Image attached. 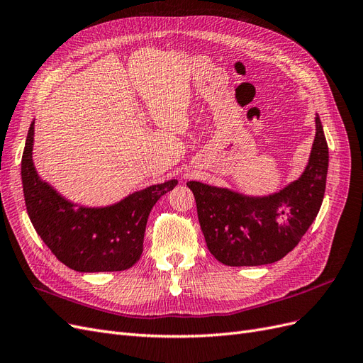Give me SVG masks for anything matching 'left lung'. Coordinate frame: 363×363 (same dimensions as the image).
<instances>
[{
    "instance_id": "left-lung-1",
    "label": "left lung",
    "mask_w": 363,
    "mask_h": 363,
    "mask_svg": "<svg viewBox=\"0 0 363 363\" xmlns=\"http://www.w3.org/2000/svg\"><path fill=\"white\" fill-rule=\"evenodd\" d=\"M309 163L298 180L268 196H247L225 188L188 182L206 244L227 267L274 263L301 240L324 199L328 147L320 116Z\"/></svg>"
}]
</instances>
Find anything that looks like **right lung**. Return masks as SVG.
<instances>
[{
  "mask_svg": "<svg viewBox=\"0 0 363 363\" xmlns=\"http://www.w3.org/2000/svg\"><path fill=\"white\" fill-rule=\"evenodd\" d=\"M33 135L35 123L28 128L21 177L27 213L40 239L63 265L74 271L104 272L133 267L144 250L152 206L175 188L177 180L152 184L113 206H77L39 179L31 157Z\"/></svg>",
  "mask_w": 363,
  "mask_h": 363,
  "instance_id": "right-lung-1",
  "label": "right lung"
}]
</instances>
